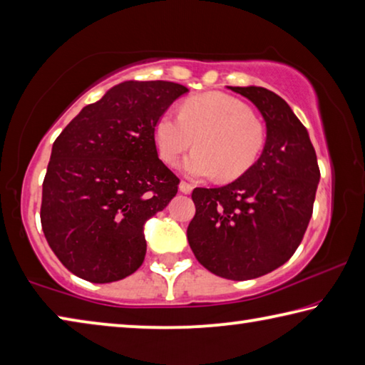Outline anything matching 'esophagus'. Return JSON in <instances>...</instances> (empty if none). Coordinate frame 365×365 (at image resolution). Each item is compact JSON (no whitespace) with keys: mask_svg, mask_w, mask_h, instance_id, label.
<instances>
[{"mask_svg":"<svg viewBox=\"0 0 365 365\" xmlns=\"http://www.w3.org/2000/svg\"><path fill=\"white\" fill-rule=\"evenodd\" d=\"M178 188H180L182 193L190 195L191 191H193V185L188 183V182H180V185H178Z\"/></svg>","mask_w":365,"mask_h":365,"instance_id":"obj_1","label":"esophagus"}]
</instances>
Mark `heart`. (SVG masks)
<instances>
[{"instance_id": "b5f03b06", "label": "heart", "mask_w": 365, "mask_h": 365, "mask_svg": "<svg viewBox=\"0 0 365 365\" xmlns=\"http://www.w3.org/2000/svg\"><path fill=\"white\" fill-rule=\"evenodd\" d=\"M182 170L191 178L235 180L248 172L265 145L264 123L238 98L212 91L188 98L180 115L164 113L154 125L159 158L174 165L191 145Z\"/></svg>"}]
</instances>
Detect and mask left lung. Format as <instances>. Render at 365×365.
<instances>
[{
    "label": "left lung",
    "mask_w": 365,
    "mask_h": 365,
    "mask_svg": "<svg viewBox=\"0 0 365 365\" xmlns=\"http://www.w3.org/2000/svg\"><path fill=\"white\" fill-rule=\"evenodd\" d=\"M267 127L261 158L220 188H195L187 237L197 262L228 280H250L285 264L312 215L320 178L316 150L292 108L262 86H230Z\"/></svg>",
    "instance_id": "left-lung-1"
}]
</instances>
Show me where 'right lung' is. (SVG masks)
Masks as SVG:
<instances>
[{
  "label": "right lung",
  "instance_id": "1",
  "mask_svg": "<svg viewBox=\"0 0 365 365\" xmlns=\"http://www.w3.org/2000/svg\"><path fill=\"white\" fill-rule=\"evenodd\" d=\"M187 91L164 80L119 83L53 143L40 219L49 248L73 275L110 283L143 264L145 222L180 183L158 158L154 125Z\"/></svg>",
  "mask_w": 365,
  "mask_h": 365
}]
</instances>
